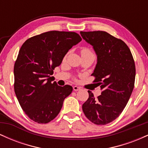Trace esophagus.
Here are the masks:
<instances>
[{
	"label": "esophagus",
	"mask_w": 148,
	"mask_h": 148,
	"mask_svg": "<svg viewBox=\"0 0 148 148\" xmlns=\"http://www.w3.org/2000/svg\"><path fill=\"white\" fill-rule=\"evenodd\" d=\"M73 89H74V91H79V90H81V88L79 87V86H74V87H73Z\"/></svg>",
	"instance_id": "obj_1"
}]
</instances>
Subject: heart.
<instances>
[{"instance_id":"b5f03b06","label":"heart","mask_w":148,"mask_h":148,"mask_svg":"<svg viewBox=\"0 0 148 148\" xmlns=\"http://www.w3.org/2000/svg\"><path fill=\"white\" fill-rule=\"evenodd\" d=\"M81 56H90L94 55V54L92 53V52L89 49L83 48L81 50Z\"/></svg>"}]
</instances>
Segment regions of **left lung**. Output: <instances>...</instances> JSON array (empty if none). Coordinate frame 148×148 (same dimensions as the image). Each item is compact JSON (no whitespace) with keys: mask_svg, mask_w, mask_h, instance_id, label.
Segmentation results:
<instances>
[{"mask_svg":"<svg viewBox=\"0 0 148 148\" xmlns=\"http://www.w3.org/2000/svg\"><path fill=\"white\" fill-rule=\"evenodd\" d=\"M80 34L95 51L97 60L92 75L102 90L97 98L88 90L89 97L82 109L92 123L104 125L118 118L130 99L134 87L135 63L123 40L104 31H81Z\"/></svg>","mask_w":148,"mask_h":148,"instance_id":"8db88e82","label":"left lung"}]
</instances>
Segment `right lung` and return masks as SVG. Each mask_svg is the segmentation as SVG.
Segmentation results:
<instances>
[{"label":"right lung","mask_w":148,"mask_h":148,"mask_svg":"<svg viewBox=\"0 0 148 148\" xmlns=\"http://www.w3.org/2000/svg\"><path fill=\"white\" fill-rule=\"evenodd\" d=\"M81 40L74 32L53 30L30 37L21 46L14 67V92L32 120L48 123L60 113L73 88L58 86L51 76L69 49Z\"/></svg>","instance_id":"add662e5"}]
</instances>
